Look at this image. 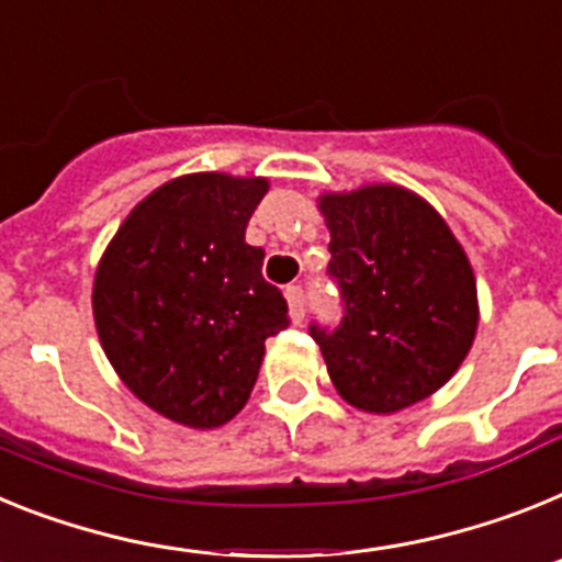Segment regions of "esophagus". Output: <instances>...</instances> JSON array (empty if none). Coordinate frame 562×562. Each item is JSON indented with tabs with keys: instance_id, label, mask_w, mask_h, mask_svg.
Masks as SVG:
<instances>
[{
	"instance_id": "34e87169",
	"label": "esophagus",
	"mask_w": 562,
	"mask_h": 562,
	"mask_svg": "<svg viewBox=\"0 0 562 562\" xmlns=\"http://www.w3.org/2000/svg\"><path fill=\"white\" fill-rule=\"evenodd\" d=\"M285 300H288V311H291V319L294 322L305 319V291H302L300 285H288Z\"/></svg>"
}]
</instances>
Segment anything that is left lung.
<instances>
[{
    "mask_svg": "<svg viewBox=\"0 0 562 562\" xmlns=\"http://www.w3.org/2000/svg\"><path fill=\"white\" fill-rule=\"evenodd\" d=\"M336 328L311 325L330 382L353 407L387 416L432 396L470 353L477 328L472 266L427 200L375 183L322 194Z\"/></svg>",
    "mask_w": 562,
    "mask_h": 562,
    "instance_id": "left-lung-1",
    "label": "left lung"
}]
</instances>
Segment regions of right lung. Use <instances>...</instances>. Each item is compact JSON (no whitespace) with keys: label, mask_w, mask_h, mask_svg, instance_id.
Masks as SVG:
<instances>
[{"label":"right lung","mask_w":562,"mask_h":562,"mask_svg":"<svg viewBox=\"0 0 562 562\" xmlns=\"http://www.w3.org/2000/svg\"><path fill=\"white\" fill-rule=\"evenodd\" d=\"M266 178L183 175L130 212L95 271L92 316L121 382L194 429L246 407L268 336L288 328L282 291L246 226Z\"/></svg>","instance_id":"add662e5"}]
</instances>
